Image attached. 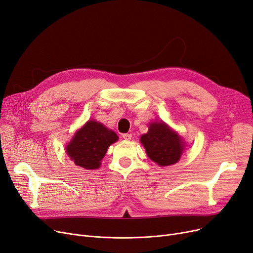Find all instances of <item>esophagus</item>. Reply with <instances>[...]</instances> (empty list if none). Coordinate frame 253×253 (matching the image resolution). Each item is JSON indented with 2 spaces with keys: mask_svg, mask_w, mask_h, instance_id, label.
I'll list each match as a JSON object with an SVG mask.
<instances>
[{
  "mask_svg": "<svg viewBox=\"0 0 253 253\" xmlns=\"http://www.w3.org/2000/svg\"><path fill=\"white\" fill-rule=\"evenodd\" d=\"M123 138H124L125 140H130V139H131V135H130V134H124V135H123Z\"/></svg>",
  "mask_w": 253,
  "mask_h": 253,
  "instance_id": "1",
  "label": "esophagus"
}]
</instances>
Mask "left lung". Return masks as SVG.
<instances>
[{"label":"left lung","instance_id":"1","mask_svg":"<svg viewBox=\"0 0 253 253\" xmlns=\"http://www.w3.org/2000/svg\"><path fill=\"white\" fill-rule=\"evenodd\" d=\"M140 140L149 159L160 166L176 164L184 147L181 138L165 123L151 124L148 133Z\"/></svg>","mask_w":253,"mask_h":253}]
</instances>
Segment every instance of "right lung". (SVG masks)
Returning <instances> with one entry per match:
<instances>
[{
  "label": "right lung",
  "mask_w": 253,
  "mask_h": 253,
  "mask_svg": "<svg viewBox=\"0 0 253 253\" xmlns=\"http://www.w3.org/2000/svg\"><path fill=\"white\" fill-rule=\"evenodd\" d=\"M117 140L113 130L95 120H89L67 146V153L77 166L86 170L98 169L108 147Z\"/></svg>",
  "instance_id": "1"
}]
</instances>
